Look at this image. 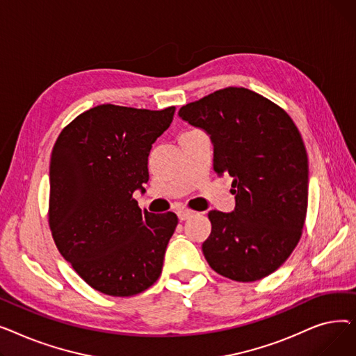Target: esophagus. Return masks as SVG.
<instances>
[{
    "label": "esophagus",
    "mask_w": 356,
    "mask_h": 356,
    "mask_svg": "<svg viewBox=\"0 0 356 356\" xmlns=\"http://www.w3.org/2000/svg\"><path fill=\"white\" fill-rule=\"evenodd\" d=\"M193 211H189V209H180L179 212H177V216H179V219L180 220H186V219H189L191 216H193Z\"/></svg>",
    "instance_id": "1"
}]
</instances>
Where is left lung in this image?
I'll return each instance as SVG.
<instances>
[{
  "label": "left lung",
  "instance_id": "8db88e82",
  "mask_svg": "<svg viewBox=\"0 0 356 356\" xmlns=\"http://www.w3.org/2000/svg\"><path fill=\"white\" fill-rule=\"evenodd\" d=\"M179 115L211 136L216 175L234 177L235 211H211L202 244L218 274L252 283L282 267L302 238L309 196L307 153L287 112L247 88L219 89Z\"/></svg>",
  "mask_w": 356,
  "mask_h": 356
}]
</instances>
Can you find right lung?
<instances>
[{
  "label": "right lung",
  "mask_w": 356,
  "mask_h": 356,
  "mask_svg": "<svg viewBox=\"0 0 356 356\" xmlns=\"http://www.w3.org/2000/svg\"><path fill=\"white\" fill-rule=\"evenodd\" d=\"M175 111L98 105L69 122L54 143L51 236L72 268L99 293L136 296L161 274L177 216L141 211L133 193L148 181V153Z\"/></svg>",
  "instance_id": "add662e5"
}]
</instances>
